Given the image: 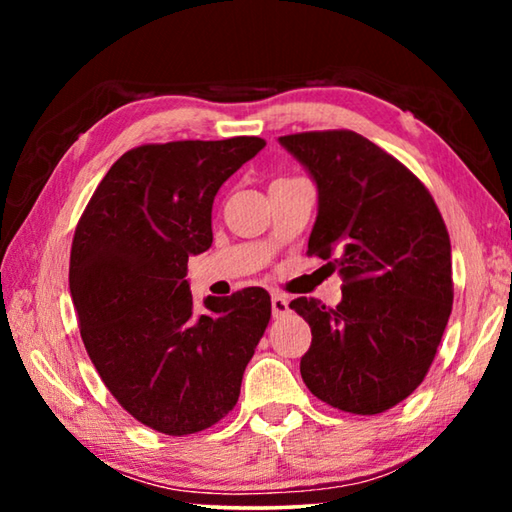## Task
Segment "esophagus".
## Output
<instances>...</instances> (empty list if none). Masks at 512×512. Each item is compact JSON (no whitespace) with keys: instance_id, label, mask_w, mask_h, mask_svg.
Segmentation results:
<instances>
[{"instance_id":"34e87169","label":"esophagus","mask_w":512,"mask_h":512,"mask_svg":"<svg viewBox=\"0 0 512 512\" xmlns=\"http://www.w3.org/2000/svg\"><path fill=\"white\" fill-rule=\"evenodd\" d=\"M271 309H273V316L275 318H282L289 314V300L282 296V293H273L271 298Z\"/></svg>"}]
</instances>
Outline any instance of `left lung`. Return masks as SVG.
I'll return each instance as SVG.
<instances>
[{
  "label": "left lung",
  "mask_w": 512,
  "mask_h": 512,
  "mask_svg": "<svg viewBox=\"0 0 512 512\" xmlns=\"http://www.w3.org/2000/svg\"><path fill=\"white\" fill-rule=\"evenodd\" d=\"M318 189L309 255L331 259L343 298H296L311 327L300 375L334 409L375 415L422 384L454 302L452 246L436 203L400 160L354 131L280 137Z\"/></svg>",
  "instance_id": "8db88e82"
}]
</instances>
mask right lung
Wrapping results in <instances>:
<instances>
[{
    "instance_id": "add662e5",
    "label": "right lung",
    "mask_w": 512,
    "mask_h": 512,
    "mask_svg": "<svg viewBox=\"0 0 512 512\" xmlns=\"http://www.w3.org/2000/svg\"><path fill=\"white\" fill-rule=\"evenodd\" d=\"M262 137L144 144L112 164L76 225L69 293L94 368L124 409L167 436L232 411L271 320L259 287L205 298L187 259L212 246V203Z\"/></svg>"
}]
</instances>
